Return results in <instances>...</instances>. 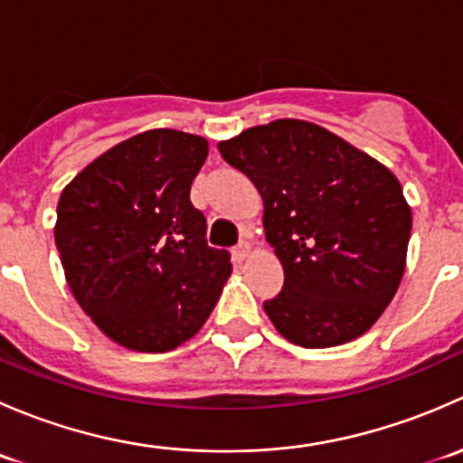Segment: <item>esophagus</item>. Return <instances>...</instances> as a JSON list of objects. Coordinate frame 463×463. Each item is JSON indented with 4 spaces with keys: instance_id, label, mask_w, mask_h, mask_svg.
Listing matches in <instances>:
<instances>
[{
    "instance_id": "obj_1",
    "label": "esophagus",
    "mask_w": 463,
    "mask_h": 463,
    "mask_svg": "<svg viewBox=\"0 0 463 463\" xmlns=\"http://www.w3.org/2000/svg\"><path fill=\"white\" fill-rule=\"evenodd\" d=\"M249 250H250V246L246 244V241H241V244H237L235 249L231 250V253H232V260H235L237 264H241V261H244L246 258H249Z\"/></svg>"
}]
</instances>
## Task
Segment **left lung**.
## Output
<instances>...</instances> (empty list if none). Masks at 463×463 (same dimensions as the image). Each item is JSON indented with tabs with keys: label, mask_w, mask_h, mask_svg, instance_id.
Returning <instances> with one entry per match:
<instances>
[{
	"label": "left lung",
	"mask_w": 463,
	"mask_h": 463,
	"mask_svg": "<svg viewBox=\"0 0 463 463\" xmlns=\"http://www.w3.org/2000/svg\"><path fill=\"white\" fill-rule=\"evenodd\" d=\"M264 202L266 241L284 269L264 302L275 329L320 349L365 334L405 270L412 213L385 165L314 123L282 118L219 143Z\"/></svg>",
	"instance_id": "left-lung-1"
}]
</instances>
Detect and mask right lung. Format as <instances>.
<instances>
[{"label":"right lung","mask_w":463,"mask_h":463,"mask_svg":"<svg viewBox=\"0 0 463 463\" xmlns=\"http://www.w3.org/2000/svg\"><path fill=\"white\" fill-rule=\"evenodd\" d=\"M208 156L202 137L152 129L123 141L62 190L55 246L85 314L123 347L170 352L193 338L231 275L208 246L190 185Z\"/></svg>","instance_id":"add662e5"}]
</instances>
